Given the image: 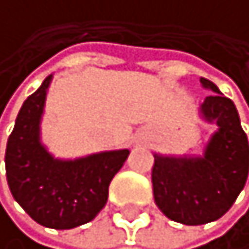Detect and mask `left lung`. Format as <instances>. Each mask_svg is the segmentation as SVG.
<instances>
[{"label":"left lung","instance_id":"left-lung-1","mask_svg":"<svg viewBox=\"0 0 249 249\" xmlns=\"http://www.w3.org/2000/svg\"><path fill=\"white\" fill-rule=\"evenodd\" d=\"M214 94L200 107L201 118L217 131L203 157H164L155 153L152 184L155 203L171 221L200 226L222 217L247 184L248 137L240 124L237 107L213 81L200 78Z\"/></svg>","mask_w":249,"mask_h":249}]
</instances>
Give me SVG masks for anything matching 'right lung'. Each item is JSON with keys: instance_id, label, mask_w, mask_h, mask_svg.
Returning a JSON list of instances; mask_svg holds the SVG:
<instances>
[{"instance_id": "1", "label": "right lung", "mask_w": 249, "mask_h": 249, "mask_svg": "<svg viewBox=\"0 0 249 249\" xmlns=\"http://www.w3.org/2000/svg\"><path fill=\"white\" fill-rule=\"evenodd\" d=\"M53 75L23 102L6 147V178L14 200L49 229H73L92 221L107 203L108 185L128 148L76 160L54 158L41 144L39 124Z\"/></svg>"}]
</instances>
